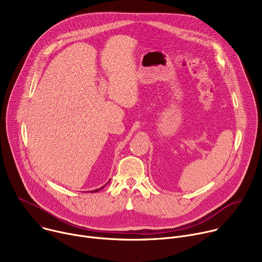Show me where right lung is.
Returning a JSON list of instances; mask_svg holds the SVG:
<instances>
[{
  "label": "right lung",
  "instance_id": "add662e5",
  "mask_svg": "<svg viewBox=\"0 0 262 262\" xmlns=\"http://www.w3.org/2000/svg\"><path fill=\"white\" fill-rule=\"evenodd\" d=\"M108 181H110V180H108ZM104 185H105V184H104ZM104 185H103V186H101V188H99V189H96V190H94V191H92V193H94V192H95V193H96V192H98V191H100V190H102V189H103V188H104ZM90 192H91V191H90Z\"/></svg>",
  "mask_w": 262,
  "mask_h": 262
}]
</instances>
